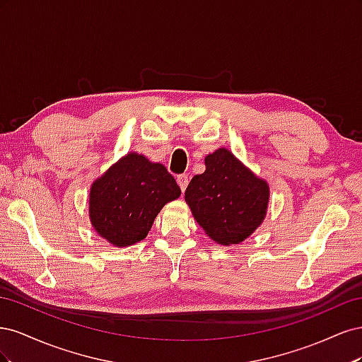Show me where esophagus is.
<instances>
[{"label": "esophagus", "instance_id": "34e87169", "mask_svg": "<svg viewBox=\"0 0 362 362\" xmlns=\"http://www.w3.org/2000/svg\"><path fill=\"white\" fill-rule=\"evenodd\" d=\"M177 182H178V185H180L181 192H184L185 189H187V185H189V177H187V175H178V177H177Z\"/></svg>", "mask_w": 362, "mask_h": 362}]
</instances>
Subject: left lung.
<instances>
[{
	"label": "left lung",
	"instance_id": "1",
	"mask_svg": "<svg viewBox=\"0 0 362 362\" xmlns=\"http://www.w3.org/2000/svg\"><path fill=\"white\" fill-rule=\"evenodd\" d=\"M204 161L205 172L192 178L184 199L213 242L240 245L264 222L269 184L226 148L216 149Z\"/></svg>",
	"mask_w": 362,
	"mask_h": 362
}]
</instances>
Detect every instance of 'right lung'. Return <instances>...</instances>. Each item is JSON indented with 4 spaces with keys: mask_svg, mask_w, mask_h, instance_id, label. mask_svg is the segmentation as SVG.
Masks as SVG:
<instances>
[{
    "mask_svg": "<svg viewBox=\"0 0 362 362\" xmlns=\"http://www.w3.org/2000/svg\"><path fill=\"white\" fill-rule=\"evenodd\" d=\"M181 189L161 163L131 151L98 177L89 193V218L96 234L116 247L144 240L161 208Z\"/></svg>",
    "mask_w": 362,
    "mask_h": 362,
    "instance_id": "right-lung-1",
    "label": "right lung"
}]
</instances>
